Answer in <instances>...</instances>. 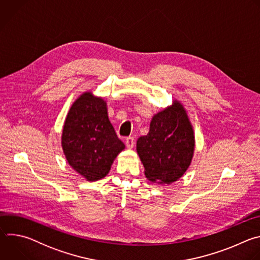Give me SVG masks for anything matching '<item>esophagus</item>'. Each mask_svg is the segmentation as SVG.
<instances>
[{
	"instance_id": "34e87169",
	"label": "esophagus",
	"mask_w": 260,
	"mask_h": 260,
	"mask_svg": "<svg viewBox=\"0 0 260 260\" xmlns=\"http://www.w3.org/2000/svg\"><path fill=\"white\" fill-rule=\"evenodd\" d=\"M125 145H126V147L128 148V149H132V148H134V146H135V139L133 137L126 138Z\"/></svg>"
}]
</instances>
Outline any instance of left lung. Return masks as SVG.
<instances>
[{"instance_id":"8db88e82","label":"left lung","mask_w":260,"mask_h":260,"mask_svg":"<svg viewBox=\"0 0 260 260\" xmlns=\"http://www.w3.org/2000/svg\"><path fill=\"white\" fill-rule=\"evenodd\" d=\"M196 148L192 123L177 99L154 114L149 132L137 141V153L146 178L160 185L179 180L189 168Z\"/></svg>"}]
</instances>
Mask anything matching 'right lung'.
<instances>
[{"instance_id":"obj_1","label":"right lung","mask_w":260,"mask_h":260,"mask_svg":"<svg viewBox=\"0 0 260 260\" xmlns=\"http://www.w3.org/2000/svg\"><path fill=\"white\" fill-rule=\"evenodd\" d=\"M61 148L71 168L86 181L108 175L125 145L109 120L104 98L87 90L74 101L62 126Z\"/></svg>"}]
</instances>
